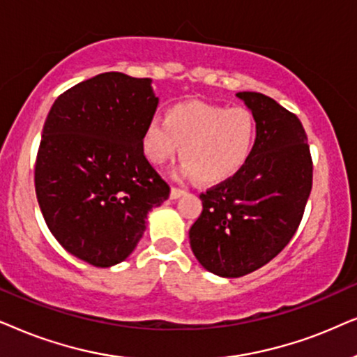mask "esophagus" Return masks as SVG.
<instances>
[{"label": "esophagus", "instance_id": "obj_1", "mask_svg": "<svg viewBox=\"0 0 357 357\" xmlns=\"http://www.w3.org/2000/svg\"><path fill=\"white\" fill-rule=\"evenodd\" d=\"M184 194H186V191L181 188H171V199H178V197L184 196Z\"/></svg>", "mask_w": 357, "mask_h": 357}]
</instances>
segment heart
<instances>
[{"label": "heart", "instance_id": "1", "mask_svg": "<svg viewBox=\"0 0 357 357\" xmlns=\"http://www.w3.org/2000/svg\"><path fill=\"white\" fill-rule=\"evenodd\" d=\"M258 126L245 107H225L202 101L174 104L165 119L146 123L142 146L151 163L165 165L181 151L179 178L215 184L235 176L253 153ZM183 149H181V145Z\"/></svg>", "mask_w": 357, "mask_h": 357}]
</instances>
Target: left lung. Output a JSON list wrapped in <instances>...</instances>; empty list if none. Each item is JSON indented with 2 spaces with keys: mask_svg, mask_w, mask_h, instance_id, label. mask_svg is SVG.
I'll use <instances>...</instances> for the list:
<instances>
[{
  "mask_svg": "<svg viewBox=\"0 0 357 357\" xmlns=\"http://www.w3.org/2000/svg\"><path fill=\"white\" fill-rule=\"evenodd\" d=\"M256 119L258 139L238 173L202 192L189 230L199 263L222 278L268 264L297 231L312 191L313 163L296 114L261 93H236Z\"/></svg>",
  "mask_w": 357,
  "mask_h": 357,
  "instance_id": "1",
  "label": "left lung"
}]
</instances>
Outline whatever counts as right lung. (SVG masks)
<instances>
[{"mask_svg":"<svg viewBox=\"0 0 357 357\" xmlns=\"http://www.w3.org/2000/svg\"><path fill=\"white\" fill-rule=\"evenodd\" d=\"M158 98L150 78L109 71L55 99L36 160V194L47 227L96 268L135 250L169 186L144 155V130Z\"/></svg>","mask_w":357,"mask_h":357,"instance_id":"obj_1","label":"right lung"}]
</instances>
